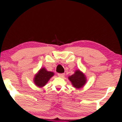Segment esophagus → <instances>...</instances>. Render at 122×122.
Here are the masks:
<instances>
[{
	"label": "esophagus",
	"instance_id": "34e87169",
	"mask_svg": "<svg viewBox=\"0 0 122 122\" xmlns=\"http://www.w3.org/2000/svg\"><path fill=\"white\" fill-rule=\"evenodd\" d=\"M58 77H63L64 76H65V74L64 73H59V74H58Z\"/></svg>",
	"mask_w": 122,
	"mask_h": 122
}]
</instances>
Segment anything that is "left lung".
I'll return each mask as SVG.
<instances>
[{"mask_svg": "<svg viewBox=\"0 0 122 122\" xmlns=\"http://www.w3.org/2000/svg\"><path fill=\"white\" fill-rule=\"evenodd\" d=\"M72 86L77 88H80L86 83V77L79 70H77L74 74L68 77Z\"/></svg>", "mask_w": 122, "mask_h": 122, "instance_id": "8db88e82", "label": "left lung"}]
</instances>
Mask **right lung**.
<instances>
[{
    "instance_id": "obj_1",
    "label": "right lung",
    "mask_w": 122,
    "mask_h": 122,
    "mask_svg": "<svg viewBox=\"0 0 122 122\" xmlns=\"http://www.w3.org/2000/svg\"><path fill=\"white\" fill-rule=\"evenodd\" d=\"M53 76L54 72L46 71L45 68H42L41 69L34 78L35 84L38 87H43Z\"/></svg>"
}]
</instances>
